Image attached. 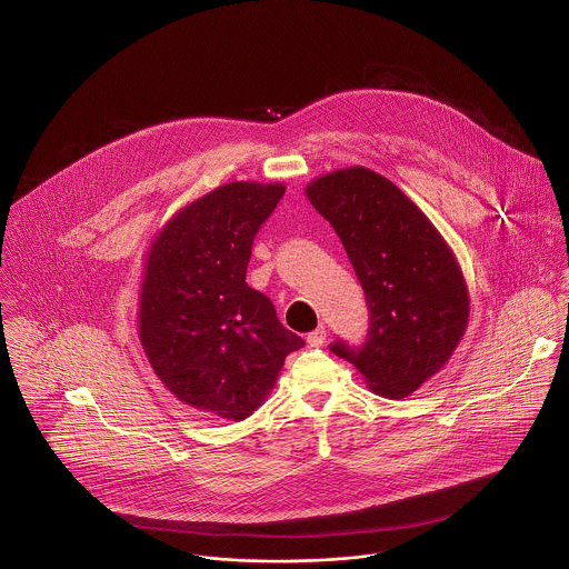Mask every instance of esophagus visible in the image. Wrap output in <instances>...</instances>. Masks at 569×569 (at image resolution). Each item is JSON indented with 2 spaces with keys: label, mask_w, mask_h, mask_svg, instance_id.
Masks as SVG:
<instances>
[{
  "label": "esophagus",
  "mask_w": 569,
  "mask_h": 569,
  "mask_svg": "<svg viewBox=\"0 0 569 569\" xmlns=\"http://www.w3.org/2000/svg\"><path fill=\"white\" fill-rule=\"evenodd\" d=\"M326 341V328L325 326H318L313 332L307 335V343L313 346V348H320Z\"/></svg>",
  "instance_id": "1"
}]
</instances>
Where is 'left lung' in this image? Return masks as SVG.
Here are the masks:
<instances>
[{
    "mask_svg": "<svg viewBox=\"0 0 569 569\" xmlns=\"http://www.w3.org/2000/svg\"><path fill=\"white\" fill-rule=\"evenodd\" d=\"M363 287L370 328L350 361L368 388L406 399L451 359L469 322V289L456 253L420 208L383 174L350 166L307 186Z\"/></svg>",
    "mask_w": 569,
    "mask_h": 569,
    "instance_id": "8db88e82",
    "label": "left lung"
}]
</instances>
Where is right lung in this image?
Returning a JSON list of instances; mask_svg holds the SVG:
<instances>
[{
    "mask_svg": "<svg viewBox=\"0 0 569 569\" xmlns=\"http://www.w3.org/2000/svg\"><path fill=\"white\" fill-rule=\"evenodd\" d=\"M284 183L230 181L172 214L147 251L138 337L183 406L244 420L262 406L305 339L247 287L251 243Z\"/></svg>",
    "mask_w": 569,
    "mask_h": 569,
    "instance_id": "1",
    "label": "right lung"
}]
</instances>
